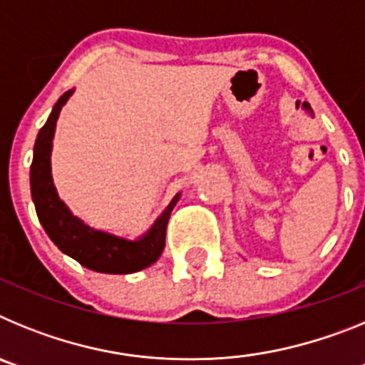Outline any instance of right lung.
Returning <instances> with one entry per match:
<instances>
[{"label":"right lung","instance_id":"obj_1","mask_svg":"<svg viewBox=\"0 0 365 365\" xmlns=\"http://www.w3.org/2000/svg\"><path fill=\"white\" fill-rule=\"evenodd\" d=\"M73 89L63 93L54 104L45 125L40 130L34 144V157L31 164V192L36 206L41 227L63 254L76 259L86 269L102 274H131L153 265L159 259L166 243V225L173 206L179 201L177 193L168 205L153 227L140 240L130 241L124 237L95 230L87 227L82 219L71 214L66 202L58 197L51 175V148H53L54 128L60 109L66 104Z\"/></svg>","mask_w":365,"mask_h":365}]
</instances>
